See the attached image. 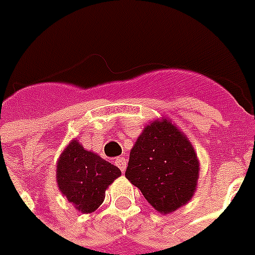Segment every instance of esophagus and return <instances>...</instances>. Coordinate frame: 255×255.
<instances>
[{"label": "esophagus", "mask_w": 255, "mask_h": 255, "mask_svg": "<svg viewBox=\"0 0 255 255\" xmlns=\"http://www.w3.org/2000/svg\"><path fill=\"white\" fill-rule=\"evenodd\" d=\"M115 163H116V166L119 167L120 170H122V172H124V171H126V168H127V159L118 158Z\"/></svg>", "instance_id": "esophagus-1"}]
</instances>
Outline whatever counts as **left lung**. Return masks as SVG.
<instances>
[{
  "instance_id": "8db88e82",
  "label": "left lung",
  "mask_w": 255,
  "mask_h": 255,
  "mask_svg": "<svg viewBox=\"0 0 255 255\" xmlns=\"http://www.w3.org/2000/svg\"><path fill=\"white\" fill-rule=\"evenodd\" d=\"M199 162L186 136L167 119L143 129L129 153L126 176L159 213L186 205L197 188Z\"/></svg>"
}]
</instances>
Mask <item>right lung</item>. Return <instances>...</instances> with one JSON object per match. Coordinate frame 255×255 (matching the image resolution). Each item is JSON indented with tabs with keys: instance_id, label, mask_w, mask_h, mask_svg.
<instances>
[{
	"instance_id": "add662e5",
	"label": "right lung",
	"mask_w": 255,
	"mask_h": 255,
	"mask_svg": "<svg viewBox=\"0 0 255 255\" xmlns=\"http://www.w3.org/2000/svg\"><path fill=\"white\" fill-rule=\"evenodd\" d=\"M122 171L77 140L71 141L57 163L60 191L81 213H92L102 205L106 190Z\"/></svg>"
}]
</instances>
